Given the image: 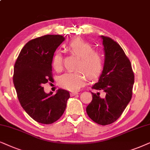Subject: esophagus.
<instances>
[{"label":"esophagus","mask_w":150,"mask_h":150,"mask_svg":"<svg viewBox=\"0 0 150 150\" xmlns=\"http://www.w3.org/2000/svg\"><path fill=\"white\" fill-rule=\"evenodd\" d=\"M78 92H72V93H71V95L72 96V97H73V96L76 95H78Z\"/></svg>","instance_id":"esophagus-1"}]
</instances>
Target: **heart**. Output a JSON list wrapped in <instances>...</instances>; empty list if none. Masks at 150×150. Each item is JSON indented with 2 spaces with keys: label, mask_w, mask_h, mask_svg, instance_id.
Returning a JSON list of instances; mask_svg holds the SVG:
<instances>
[{
  "label": "heart",
  "mask_w": 150,
  "mask_h": 150,
  "mask_svg": "<svg viewBox=\"0 0 150 150\" xmlns=\"http://www.w3.org/2000/svg\"><path fill=\"white\" fill-rule=\"evenodd\" d=\"M67 49L72 54L79 57L75 69L77 71L68 72L59 77L58 83L61 87L69 91H78L88 78L98 77L104 67L105 57L101 51L93 49L91 44L84 40L77 38L70 41ZM52 66L57 72L63 68L62 56L59 52L52 58Z\"/></svg>",
  "instance_id": "heart-1"
}]
</instances>
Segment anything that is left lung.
Listing matches in <instances>:
<instances>
[{"label":"left lung","instance_id":"1","mask_svg":"<svg viewBox=\"0 0 150 150\" xmlns=\"http://www.w3.org/2000/svg\"><path fill=\"white\" fill-rule=\"evenodd\" d=\"M105 51V63L98 82L92 89L93 100L86 112L94 122L101 125L111 124L122 115L130 101L134 75L130 61L117 42L101 35ZM102 91L105 96H100Z\"/></svg>","mask_w":150,"mask_h":150}]
</instances>
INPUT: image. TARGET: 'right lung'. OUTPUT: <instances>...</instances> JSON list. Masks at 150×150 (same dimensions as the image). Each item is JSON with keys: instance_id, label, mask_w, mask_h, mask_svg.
Listing matches in <instances>:
<instances>
[{"instance_id": "1", "label": "right lung", "mask_w": 150, "mask_h": 150, "mask_svg": "<svg viewBox=\"0 0 150 150\" xmlns=\"http://www.w3.org/2000/svg\"><path fill=\"white\" fill-rule=\"evenodd\" d=\"M64 40L60 35H45L28 42L16 61L13 81L18 98L26 112L33 120L51 124L63 115L69 91L57 90L55 95L45 93L43 83L53 81L52 58Z\"/></svg>"}]
</instances>
